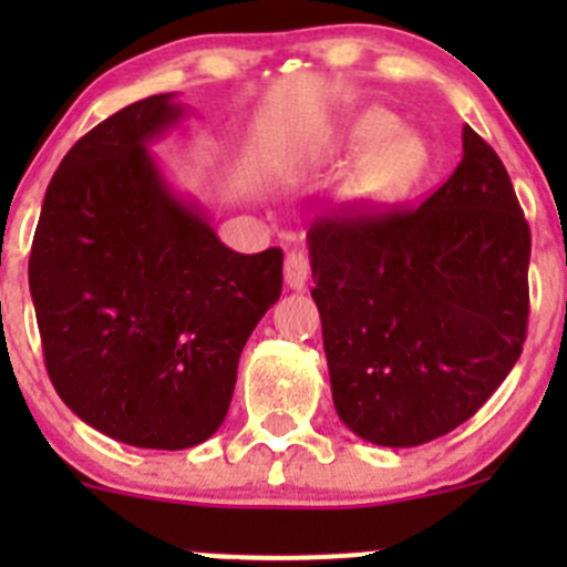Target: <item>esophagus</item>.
<instances>
[{
	"mask_svg": "<svg viewBox=\"0 0 567 567\" xmlns=\"http://www.w3.org/2000/svg\"><path fill=\"white\" fill-rule=\"evenodd\" d=\"M307 279H310V257L301 249L288 251V257H285V285L290 290H305Z\"/></svg>",
	"mask_w": 567,
	"mask_h": 567,
	"instance_id": "1",
	"label": "esophagus"
}]
</instances>
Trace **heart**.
<instances>
[{
  "label": "heart",
  "mask_w": 567,
  "mask_h": 567,
  "mask_svg": "<svg viewBox=\"0 0 567 567\" xmlns=\"http://www.w3.org/2000/svg\"><path fill=\"white\" fill-rule=\"evenodd\" d=\"M348 147L364 151L342 186L353 208L379 210L398 203L427 167V151L420 136L398 128V120L384 109L359 114L348 131Z\"/></svg>",
  "instance_id": "heart-1"
}]
</instances>
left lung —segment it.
<instances>
[{
  "instance_id": "8db88e82",
  "label": "left lung",
  "mask_w": 567,
  "mask_h": 567,
  "mask_svg": "<svg viewBox=\"0 0 567 567\" xmlns=\"http://www.w3.org/2000/svg\"><path fill=\"white\" fill-rule=\"evenodd\" d=\"M331 398L364 442L416 447L455 431L507 379L529 318L532 236L494 147L420 208H348L307 233Z\"/></svg>"
}]
</instances>
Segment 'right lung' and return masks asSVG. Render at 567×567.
Returning a JSON list of instances; mask_svg holds the SVG:
<instances>
[{"instance_id": "1", "label": "right lung", "mask_w": 567, "mask_h": 567, "mask_svg": "<svg viewBox=\"0 0 567 567\" xmlns=\"http://www.w3.org/2000/svg\"><path fill=\"white\" fill-rule=\"evenodd\" d=\"M173 93L120 109L51 177L30 255L49 379L95 431L186 450L219 431L238 359L282 293V249L241 255L164 183L147 142Z\"/></svg>"}]
</instances>
